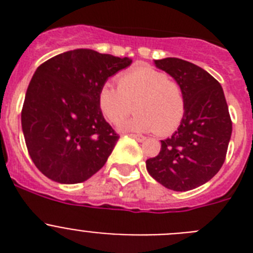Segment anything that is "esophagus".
Segmentation results:
<instances>
[{
	"mask_svg": "<svg viewBox=\"0 0 253 253\" xmlns=\"http://www.w3.org/2000/svg\"><path fill=\"white\" fill-rule=\"evenodd\" d=\"M129 137L134 138L138 142H143V140H146V137H142V135H137V134H129Z\"/></svg>",
	"mask_w": 253,
	"mask_h": 253,
	"instance_id": "1",
	"label": "esophagus"
}]
</instances>
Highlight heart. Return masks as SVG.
Wrapping results in <instances>:
<instances>
[{"mask_svg": "<svg viewBox=\"0 0 253 253\" xmlns=\"http://www.w3.org/2000/svg\"><path fill=\"white\" fill-rule=\"evenodd\" d=\"M101 113L113 124H119L134 109L138 114L120 128L133 131H154L167 135L184 119L186 96L176 80L162 71L138 66L118 77V87L111 82L101 86L97 96ZM136 106H133V104Z\"/></svg>", "mask_w": 253, "mask_h": 253, "instance_id": "obj_1", "label": "heart"}]
</instances>
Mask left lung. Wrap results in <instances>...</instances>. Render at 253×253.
<instances>
[{
    "label": "left lung",
    "instance_id": "1",
    "mask_svg": "<svg viewBox=\"0 0 253 253\" xmlns=\"http://www.w3.org/2000/svg\"><path fill=\"white\" fill-rule=\"evenodd\" d=\"M184 88L186 111L172 137L161 140L158 156L146 161L147 171L173 191H187L208 182L224 163L232 120L224 92L211 75L180 58L154 60Z\"/></svg>",
    "mask_w": 253,
    "mask_h": 253
}]
</instances>
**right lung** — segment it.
Segmentation results:
<instances>
[{"label": "right lung", "instance_id": "1", "mask_svg": "<svg viewBox=\"0 0 253 253\" xmlns=\"http://www.w3.org/2000/svg\"><path fill=\"white\" fill-rule=\"evenodd\" d=\"M130 63L126 57L75 49L38 67L21 125L29 154L43 175L78 184L102 169L119 134L104 119L97 96L107 78Z\"/></svg>", "mask_w": 253, "mask_h": 253}]
</instances>
